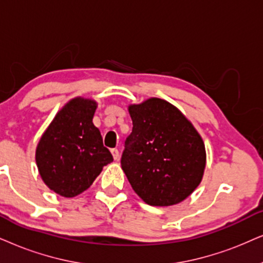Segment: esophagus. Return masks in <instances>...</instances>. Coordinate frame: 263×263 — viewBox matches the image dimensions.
Listing matches in <instances>:
<instances>
[{"mask_svg":"<svg viewBox=\"0 0 263 263\" xmlns=\"http://www.w3.org/2000/svg\"><path fill=\"white\" fill-rule=\"evenodd\" d=\"M111 154H112V158H114L115 160H118L119 156H120V153H119L118 149H111Z\"/></svg>","mask_w":263,"mask_h":263,"instance_id":"esophagus-1","label":"esophagus"}]
</instances>
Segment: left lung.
Here are the masks:
<instances>
[{"mask_svg":"<svg viewBox=\"0 0 263 263\" xmlns=\"http://www.w3.org/2000/svg\"><path fill=\"white\" fill-rule=\"evenodd\" d=\"M132 132L121 167L134 191L152 206L184 200L200 183L205 145L197 129L168 102L151 98L128 108Z\"/></svg>","mask_w":263,"mask_h":263,"instance_id":"8db88e82","label":"left lung"}]
</instances>
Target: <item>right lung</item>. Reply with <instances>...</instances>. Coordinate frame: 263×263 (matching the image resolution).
<instances>
[{
    "instance_id": "1",
    "label": "right lung",
    "mask_w": 263,
    "mask_h": 263,
    "mask_svg": "<svg viewBox=\"0 0 263 263\" xmlns=\"http://www.w3.org/2000/svg\"><path fill=\"white\" fill-rule=\"evenodd\" d=\"M96 108V102L89 99H72L58 112L36 149L43 182L62 197L72 198L85 192L103 166L112 161L92 122Z\"/></svg>"
}]
</instances>
